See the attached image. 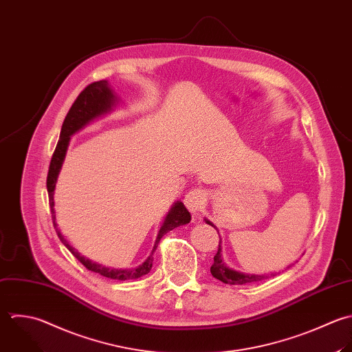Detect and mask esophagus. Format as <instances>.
<instances>
[{"instance_id": "obj_1", "label": "esophagus", "mask_w": 352, "mask_h": 352, "mask_svg": "<svg viewBox=\"0 0 352 352\" xmlns=\"http://www.w3.org/2000/svg\"><path fill=\"white\" fill-rule=\"evenodd\" d=\"M206 199H207V195H206V190L204 189H192L189 190L186 195H185V199H184V203L185 206L188 207V210L190 212H197L203 208L204 203H206Z\"/></svg>"}]
</instances>
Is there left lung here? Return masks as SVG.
<instances>
[{
    "label": "left lung",
    "instance_id": "obj_1",
    "mask_svg": "<svg viewBox=\"0 0 352 352\" xmlns=\"http://www.w3.org/2000/svg\"><path fill=\"white\" fill-rule=\"evenodd\" d=\"M208 225H211L212 228H215L210 221H206ZM211 274L229 285H244V284H254V283H259L265 278H267L269 276H259V274H244L236 270L229 269L223 262H222V255H221V243L218 245V252L214 256V265L211 266ZM270 276H276V274H270Z\"/></svg>",
    "mask_w": 352,
    "mask_h": 352
}]
</instances>
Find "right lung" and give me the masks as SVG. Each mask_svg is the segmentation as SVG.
<instances>
[{
    "instance_id": "right-lung-1",
    "label": "right lung",
    "mask_w": 352,
    "mask_h": 352,
    "mask_svg": "<svg viewBox=\"0 0 352 352\" xmlns=\"http://www.w3.org/2000/svg\"><path fill=\"white\" fill-rule=\"evenodd\" d=\"M116 101V97L113 96L112 90L109 89V85L107 80H97L93 82L90 85H87L76 97V100L74 101V104L71 105L63 126H61V131H60V138L57 141L56 149L53 152L50 164H49V171H47V178H46V188H47V195H49V206H50V214H52V221H53V226L56 229V233L58 236V239L61 240V243L71 251V254L90 272L98 273L102 277L111 278V280H118V281H126V280H134V278H140L145 274H148L152 269V263H153V252L157 248V244L160 241V239L170 230L189 223L190 222V214L186 210V207L184 206V203L178 201L175 203V206L171 208V211L168 212V215L164 219V223L162 226V229L159 230L157 239H156V244L153 247V252L152 255L138 267L135 269H130V270H116V269H108L104 267L101 265H97L86 258H83L79 252H76L68 243L67 240L61 236L60 230L57 229L56 225V215H54V201H53V190L56 186V181H57V175L58 171L61 168L64 156H65V151L68 146V141H69V135H72L75 131H78L79 129H82L86 123H89L90 120H93L94 118L100 116L101 113L107 112L111 109V107H113Z\"/></svg>"
}]
</instances>
